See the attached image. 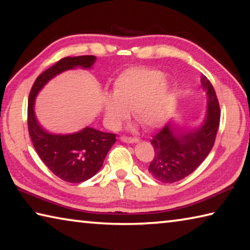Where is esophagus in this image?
Listing matches in <instances>:
<instances>
[{
	"label": "esophagus",
	"instance_id": "esophagus-1",
	"mask_svg": "<svg viewBox=\"0 0 250 250\" xmlns=\"http://www.w3.org/2000/svg\"><path fill=\"white\" fill-rule=\"evenodd\" d=\"M120 140H121L122 142H126V143H135V142H139V139H138V138L125 137V135H122V137H120Z\"/></svg>",
	"mask_w": 250,
	"mask_h": 250
}]
</instances>
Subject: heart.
<instances>
[{
	"instance_id": "b5f03b06",
	"label": "heart",
	"mask_w": 250,
	"mask_h": 250,
	"mask_svg": "<svg viewBox=\"0 0 250 250\" xmlns=\"http://www.w3.org/2000/svg\"><path fill=\"white\" fill-rule=\"evenodd\" d=\"M171 86L164 75L151 67H131L113 83V95L105 94L104 109L111 125H120L132 110L135 119L147 128H156L167 119L166 104Z\"/></svg>"
}]
</instances>
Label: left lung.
I'll return each mask as SVG.
<instances>
[{
    "label": "left lung",
    "instance_id": "8db88e82",
    "mask_svg": "<svg viewBox=\"0 0 250 250\" xmlns=\"http://www.w3.org/2000/svg\"><path fill=\"white\" fill-rule=\"evenodd\" d=\"M201 82L208 97L207 116L201 128L188 132L167 125L151 140L154 158L149 166V172L162 183H174L191 174L214 146L221 109L213 84L204 75L201 76Z\"/></svg>",
    "mask_w": 250,
    "mask_h": 250
}]
</instances>
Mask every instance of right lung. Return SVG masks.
<instances>
[{
    "label": "right lung",
    "mask_w": 250,
    "mask_h": 250,
    "mask_svg": "<svg viewBox=\"0 0 250 250\" xmlns=\"http://www.w3.org/2000/svg\"><path fill=\"white\" fill-rule=\"evenodd\" d=\"M95 61L92 55L62 58L36 78L28 97L27 126L33 146L45 166L59 179L69 183L87 181L100 170L105 155L116 142V134L89 126L77 133H48L36 120L34 103L36 95L49 79L77 66L89 68Z\"/></svg>",
    "instance_id": "add662e5"
}]
</instances>
